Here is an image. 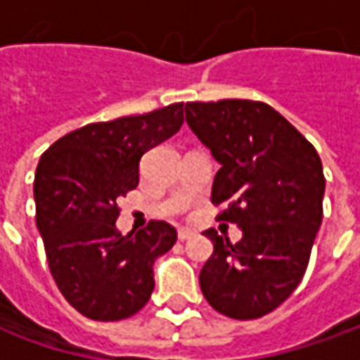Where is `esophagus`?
I'll return each instance as SVG.
<instances>
[{
	"instance_id": "1",
	"label": "esophagus",
	"mask_w": 360,
	"mask_h": 360,
	"mask_svg": "<svg viewBox=\"0 0 360 360\" xmlns=\"http://www.w3.org/2000/svg\"><path fill=\"white\" fill-rule=\"evenodd\" d=\"M192 236H194V230L178 229V240H180V242L188 240V238H192Z\"/></svg>"
}]
</instances>
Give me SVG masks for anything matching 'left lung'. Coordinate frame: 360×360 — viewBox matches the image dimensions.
<instances>
[{
	"instance_id": "obj_1",
	"label": "left lung",
	"mask_w": 360,
	"mask_h": 360,
	"mask_svg": "<svg viewBox=\"0 0 360 360\" xmlns=\"http://www.w3.org/2000/svg\"><path fill=\"white\" fill-rule=\"evenodd\" d=\"M186 122L220 162L216 220L242 229L236 244L214 229L204 232L214 252L200 270L202 295L230 319H260L307 272L323 222V164L314 146L264 102H188Z\"/></svg>"
}]
</instances>
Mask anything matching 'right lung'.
<instances>
[{"label": "right lung", "mask_w": 360, "mask_h": 360, "mask_svg": "<svg viewBox=\"0 0 360 360\" xmlns=\"http://www.w3.org/2000/svg\"><path fill=\"white\" fill-rule=\"evenodd\" d=\"M184 122V104L96 122L65 134L35 168V224L63 298L91 321H122L154 290V260L176 230L150 220L140 232L116 229L118 196L138 186L140 160Z\"/></svg>", "instance_id": "1"}]
</instances>
